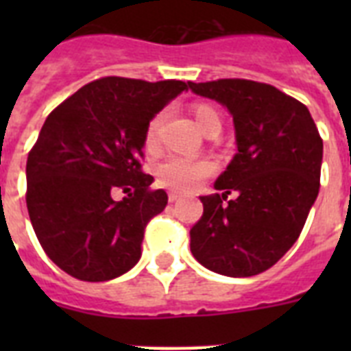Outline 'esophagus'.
<instances>
[{"mask_svg":"<svg viewBox=\"0 0 351 351\" xmlns=\"http://www.w3.org/2000/svg\"><path fill=\"white\" fill-rule=\"evenodd\" d=\"M167 198H169V202H176V200H178V198H180V193L169 191V195H167Z\"/></svg>","mask_w":351,"mask_h":351,"instance_id":"obj_1","label":"esophagus"}]
</instances>
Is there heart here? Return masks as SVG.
Listing matches in <instances>:
<instances>
[{
    "label": "heart",
    "instance_id": "b5f03b06",
    "mask_svg": "<svg viewBox=\"0 0 351 351\" xmlns=\"http://www.w3.org/2000/svg\"><path fill=\"white\" fill-rule=\"evenodd\" d=\"M193 117L204 132L211 129H220L219 111L209 104H195ZM164 121V112H158L151 118L145 129V147L154 149L158 143L160 125ZM215 173V164L209 158H191V156H169L156 167V178L164 187L173 191H193L202 184L208 176Z\"/></svg>",
    "mask_w": 351,
    "mask_h": 351
}]
</instances>
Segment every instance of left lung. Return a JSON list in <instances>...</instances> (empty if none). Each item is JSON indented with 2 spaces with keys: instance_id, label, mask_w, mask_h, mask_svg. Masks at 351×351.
<instances>
[{
  "instance_id": "left-lung-1",
  "label": "left lung",
  "mask_w": 351,
  "mask_h": 351,
  "mask_svg": "<svg viewBox=\"0 0 351 351\" xmlns=\"http://www.w3.org/2000/svg\"><path fill=\"white\" fill-rule=\"evenodd\" d=\"M195 95L228 107L237 149L215 189L200 197L191 253L226 277L266 271L297 242L321 187L322 138L304 104L277 87L226 78L193 84ZM231 192L237 198L224 203Z\"/></svg>"
}]
</instances>
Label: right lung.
<instances>
[{
  "mask_svg": "<svg viewBox=\"0 0 351 351\" xmlns=\"http://www.w3.org/2000/svg\"><path fill=\"white\" fill-rule=\"evenodd\" d=\"M187 87L106 76L47 117L27 158L25 198L41 247L71 277L104 282L140 261L145 226L167 206L142 171L145 129Z\"/></svg>",
  "mask_w": 351,
  "mask_h": 351,
  "instance_id": "1",
  "label": "right lung"
}]
</instances>
